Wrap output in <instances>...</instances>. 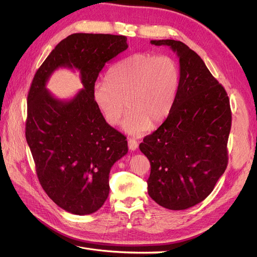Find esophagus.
<instances>
[{
    "label": "esophagus",
    "instance_id": "esophagus-1",
    "mask_svg": "<svg viewBox=\"0 0 257 257\" xmlns=\"http://www.w3.org/2000/svg\"><path fill=\"white\" fill-rule=\"evenodd\" d=\"M128 147H129V150L131 151H136L138 149L139 147V144L136 140H132V139H129L128 140Z\"/></svg>",
    "mask_w": 257,
    "mask_h": 257
}]
</instances>
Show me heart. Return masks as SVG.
<instances>
[{"mask_svg":"<svg viewBox=\"0 0 257 257\" xmlns=\"http://www.w3.org/2000/svg\"><path fill=\"white\" fill-rule=\"evenodd\" d=\"M180 82L177 61L167 55L136 53L107 73V81L93 83L92 98L107 124L115 126L124 113V131L142 137L171 112Z\"/></svg>","mask_w":257,"mask_h":257,"instance_id":"heart-1","label":"heart"}]
</instances>
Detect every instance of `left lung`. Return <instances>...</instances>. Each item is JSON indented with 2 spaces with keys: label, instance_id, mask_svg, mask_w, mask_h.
Listing matches in <instances>:
<instances>
[{
  "label": "left lung",
  "instance_id": "8db88e82",
  "mask_svg": "<svg viewBox=\"0 0 257 257\" xmlns=\"http://www.w3.org/2000/svg\"><path fill=\"white\" fill-rule=\"evenodd\" d=\"M150 43L176 53L180 82L167 119L140 145L151 165L148 194L160 206L183 210L203 201L226 170L230 104L196 52L174 39Z\"/></svg>",
  "mask_w": 257,
  "mask_h": 257
}]
</instances>
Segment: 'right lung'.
<instances>
[{
  "instance_id": "right-lung-1",
  "label": "right lung",
  "mask_w": 257,
  "mask_h": 257,
  "mask_svg": "<svg viewBox=\"0 0 257 257\" xmlns=\"http://www.w3.org/2000/svg\"><path fill=\"white\" fill-rule=\"evenodd\" d=\"M127 37L75 33L55 47L37 70L28 94L26 140L47 195L73 214L96 212L109 195V173L128 153L126 138L108 125L92 98L104 65L127 50ZM80 74L84 88L70 99L46 89L52 73Z\"/></svg>"
}]
</instances>
